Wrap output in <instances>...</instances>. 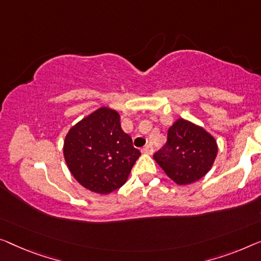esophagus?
Instances as JSON below:
<instances>
[{"mask_svg": "<svg viewBox=\"0 0 261 261\" xmlns=\"http://www.w3.org/2000/svg\"><path fill=\"white\" fill-rule=\"evenodd\" d=\"M143 153H145V154H152L153 153V147H152V145H151V144H146L145 146L143 147Z\"/></svg>", "mask_w": 261, "mask_h": 261, "instance_id": "34e87169", "label": "esophagus"}]
</instances>
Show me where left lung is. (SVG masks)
I'll use <instances>...</instances> for the list:
<instances>
[{"mask_svg": "<svg viewBox=\"0 0 261 261\" xmlns=\"http://www.w3.org/2000/svg\"><path fill=\"white\" fill-rule=\"evenodd\" d=\"M218 153L215 137L204 127L179 118L170 126L168 142L154 161L178 185L199 180L211 170Z\"/></svg>", "mask_w": 261, "mask_h": 261, "instance_id": "8db88e82", "label": "left lung"}]
</instances>
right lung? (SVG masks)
Returning a JSON list of instances; mask_svg holds the SVG:
<instances>
[{
    "label": "right lung",
    "mask_w": 261,
    "mask_h": 261,
    "mask_svg": "<svg viewBox=\"0 0 261 261\" xmlns=\"http://www.w3.org/2000/svg\"><path fill=\"white\" fill-rule=\"evenodd\" d=\"M63 154L69 171L83 188L108 194L125 184L141 152L122 130L118 112L102 107L69 130Z\"/></svg>",
    "instance_id": "add662e5"
}]
</instances>
